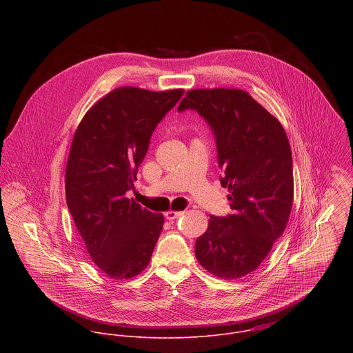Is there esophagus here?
<instances>
[{
	"label": "esophagus",
	"mask_w": 353,
	"mask_h": 353,
	"mask_svg": "<svg viewBox=\"0 0 353 353\" xmlns=\"http://www.w3.org/2000/svg\"><path fill=\"white\" fill-rule=\"evenodd\" d=\"M181 214H182V212H176V210H168V212L164 213V216H165L167 220H175V219L179 217Z\"/></svg>",
	"instance_id": "esophagus-1"
}]
</instances>
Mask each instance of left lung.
Masks as SVG:
<instances>
[{"label": "left lung", "mask_w": 353, "mask_h": 353, "mask_svg": "<svg viewBox=\"0 0 353 353\" xmlns=\"http://www.w3.org/2000/svg\"><path fill=\"white\" fill-rule=\"evenodd\" d=\"M188 108L214 133L220 183L234 210L209 217L196 256L213 276L239 279L261 265L287 227L294 202L290 141L279 119L242 90H190L178 107Z\"/></svg>", "instance_id": "1"}]
</instances>
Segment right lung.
<instances>
[{
  "mask_svg": "<svg viewBox=\"0 0 353 353\" xmlns=\"http://www.w3.org/2000/svg\"><path fill=\"white\" fill-rule=\"evenodd\" d=\"M182 95L183 90L119 87L85 112L73 136L66 203L90 256L110 279H132L151 261L164 217L126 193L154 128Z\"/></svg>",
  "mask_w": 353,
  "mask_h": 353,
  "instance_id": "obj_1",
  "label": "right lung"
}]
</instances>
